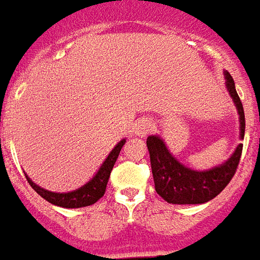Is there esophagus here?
<instances>
[{
	"mask_svg": "<svg viewBox=\"0 0 260 260\" xmlns=\"http://www.w3.org/2000/svg\"><path fill=\"white\" fill-rule=\"evenodd\" d=\"M152 130V123L148 119H141L139 120V123L136 124V128H134V134L139 136V137H145L148 136L150 132Z\"/></svg>",
	"mask_w": 260,
	"mask_h": 260,
	"instance_id": "obj_1",
	"label": "esophagus"
}]
</instances>
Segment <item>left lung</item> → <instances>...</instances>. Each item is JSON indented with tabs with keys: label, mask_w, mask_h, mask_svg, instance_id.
I'll return each instance as SVG.
<instances>
[{
	"label": "left lung",
	"mask_w": 260,
	"mask_h": 260,
	"mask_svg": "<svg viewBox=\"0 0 260 260\" xmlns=\"http://www.w3.org/2000/svg\"><path fill=\"white\" fill-rule=\"evenodd\" d=\"M224 75L228 93L238 110L239 139L244 140V108L235 89L233 77L227 71H224ZM147 147L150 151L156 193L165 202L172 204H202L214 199L233 179L242 154V144H238L227 161L206 171H196L179 162L168 150L165 141L156 134L147 139Z\"/></svg>",
	"instance_id": "obj_1"
}]
</instances>
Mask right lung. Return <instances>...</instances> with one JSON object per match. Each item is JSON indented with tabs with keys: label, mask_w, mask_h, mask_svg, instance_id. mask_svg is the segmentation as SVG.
Listing matches in <instances>:
<instances>
[{
	"label": "right lung",
	"mask_w": 260,
	"mask_h": 260,
	"mask_svg": "<svg viewBox=\"0 0 260 260\" xmlns=\"http://www.w3.org/2000/svg\"><path fill=\"white\" fill-rule=\"evenodd\" d=\"M126 143V139H123L115 145V148L110 151L109 155L106 156V159L104 164L99 167L98 172L91 179L86 182L85 185H82L75 190L67 193H56L50 192V190H46L43 187L38 186L32 179L26 175V179L29 182V185L32 186L33 189L42 196V198L47 200L49 203L58 206V207H64V209H80V207H86V206H91V204L96 203L99 199L102 198L106 190V185H108V180H109L110 172L115 167L116 159L120 154L121 147Z\"/></svg>",
	"instance_id": "obj_1"
}]
</instances>
